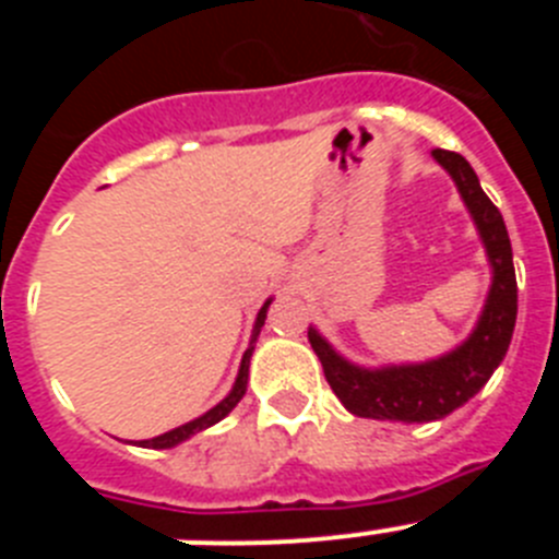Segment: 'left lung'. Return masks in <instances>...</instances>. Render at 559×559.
<instances>
[{
    "instance_id": "1",
    "label": "left lung",
    "mask_w": 559,
    "mask_h": 559,
    "mask_svg": "<svg viewBox=\"0 0 559 559\" xmlns=\"http://www.w3.org/2000/svg\"><path fill=\"white\" fill-rule=\"evenodd\" d=\"M433 159L451 173L464 206L471 210L487 260L492 265V285L478 324L467 341L442 358L403 367L364 369L341 358L313 328L310 347L319 355L330 389L355 417L400 419V423H431L464 406L490 380L510 349L518 316V283L512 265V246L501 212L484 195L476 170L462 153L433 151Z\"/></svg>"
}]
</instances>
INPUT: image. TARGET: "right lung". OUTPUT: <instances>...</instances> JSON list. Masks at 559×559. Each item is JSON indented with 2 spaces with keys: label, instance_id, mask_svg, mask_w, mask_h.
<instances>
[{
  "label": "right lung",
  "instance_id": "1",
  "mask_svg": "<svg viewBox=\"0 0 559 559\" xmlns=\"http://www.w3.org/2000/svg\"><path fill=\"white\" fill-rule=\"evenodd\" d=\"M269 305L271 299H265V305L260 308V313H257V322H254V330H251V341H249V349L243 353V360H240V372H237V380L235 386H231V392L226 394L224 400H221L218 406L210 408L206 414H201V417L190 419V423H185V426L173 428V431L162 433V437H153V439H142V442H136L140 448H173L179 445V442H185V439H190L192 433L204 431V428L215 426V423H221V419L226 417V414L231 412V408L243 400L246 394V383H249V360H251V353H254V341L257 335H260V328L265 324V313H269Z\"/></svg>",
  "mask_w": 559,
  "mask_h": 559
}]
</instances>
